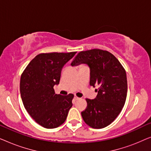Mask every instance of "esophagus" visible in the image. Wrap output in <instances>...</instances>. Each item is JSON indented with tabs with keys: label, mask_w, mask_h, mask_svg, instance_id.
Returning a JSON list of instances; mask_svg holds the SVG:
<instances>
[{
	"label": "esophagus",
	"mask_w": 151,
	"mask_h": 151,
	"mask_svg": "<svg viewBox=\"0 0 151 151\" xmlns=\"http://www.w3.org/2000/svg\"><path fill=\"white\" fill-rule=\"evenodd\" d=\"M74 99H75L76 100H79L80 98H78V97H77L76 96H74Z\"/></svg>",
	"instance_id": "1"
}]
</instances>
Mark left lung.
Masks as SVG:
<instances>
[{
  "label": "left lung",
  "instance_id": "1",
  "mask_svg": "<svg viewBox=\"0 0 151 151\" xmlns=\"http://www.w3.org/2000/svg\"><path fill=\"white\" fill-rule=\"evenodd\" d=\"M86 64L90 68V85H98L96 98L86 99L87 106L81 113L84 122L102 129L115 120L122 110L127 95L125 69L112 53L99 49L80 51L71 64Z\"/></svg>",
  "mask_w": 151,
  "mask_h": 151
}]
</instances>
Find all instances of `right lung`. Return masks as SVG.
Segmentation results:
<instances>
[{
	"mask_svg": "<svg viewBox=\"0 0 151 151\" xmlns=\"http://www.w3.org/2000/svg\"><path fill=\"white\" fill-rule=\"evenodd\" d=\"M76 53H48L37 55L27 66L20 82L24 108L38 124L54 129L65 122L71 108L73 95L55 94L63 66Z\"/></svg>",
	"mask_w": 151,
	"mask_h": 151,
	"instance_id": "add662e5",
	"label": "right lung"
}]
</instances>
